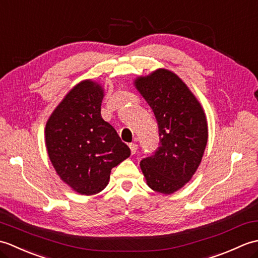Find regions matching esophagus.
Here are the masks:
<instances>
[{"mask_svg": "<svg viewBox=\"0 0 258 258\" xmlns=\"http://www.w3.org/2000/svg\"><path fill=\"white\" fill-rule=\"evenodd\" d=\"M128 146H130V149H131V153H132V154H135V153L138 152L139 145L136 144V143H131Z\"/></svg>", "mask_w": 258, "mask_h": 258, "instance_id": "1", "label": "esophagus"}]
</instances>
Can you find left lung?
Masks as SVG:
<instances>
[{"instance_id":"left-lung-1","label":"left lung","mask_w":258,"mask_h":258,"mask_svg":"<svg viewBox=\"0 0 258 258\" xmlns=\"http://www.w3.org/2000/svg\"><path fill=\"white\" fill-rule=\"evenodd\" d=\"M134 86L154 112L161 146L141 161L146 184L173 194L188 183L202 162L208 139L206 115L182 79L166 69L139 76Z\"/></svg>"}]
</instances>
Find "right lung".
<instances>
[{
    "label": "right lung",
    "instance_id": "obj_1",
    "mask_svg": "<svg viewBox=\"0 0 258 258\" xmlns=\"http://www.w3.org/2000/svg\"><path fill=\"white\" fill-rule=\"evenodd\" d=\"M103 86L84 80L71 89L45 125V145L55 172L81 195L100 193L111 169L131 155L101 115Z\"/></svg>",
    "mask_w": 258,
    "mask_h": 258
}]
</instances>
